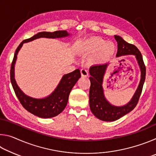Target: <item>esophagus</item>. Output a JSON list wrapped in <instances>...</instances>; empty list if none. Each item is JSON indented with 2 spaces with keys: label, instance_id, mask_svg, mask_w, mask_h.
<instances>
[{
  "label": "esophagus",
  "instance_id": "1",
  "mask_svg": "<svg viewBox=\"0 0 156 156\" xmlns=\"http://www.w3.org/2000/svg\"><path fill=\"white\" fill-rule=\"evenodd\" d=\"M80 73L82 77H87L88 76V72L87 70L85 69H82L80 70Z\"/></svg>",
  "mask_w": 156,
  "mask_h": 156
}]
</instances>
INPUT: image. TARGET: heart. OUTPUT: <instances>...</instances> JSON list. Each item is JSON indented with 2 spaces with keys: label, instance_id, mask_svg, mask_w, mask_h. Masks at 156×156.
<instances>
[{
  "label": "heart",
  "instance_id": "obj_1",
  "mask_svg": "<svg viewBox=\"0 0 156 156\" xmlns=\"http://www.w3.org/2000/svg\"><path fill=\"white\" fill-rule=\"evenodd\" d=\"M79 51L85 56H94L96 62L103 63L113 57L115 51V44L100 37H92L81 42Z\"/></svg>",
  "mask_w": 156,
  "mask_h": 156
}]
</instances>
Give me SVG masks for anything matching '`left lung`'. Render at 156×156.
<instances>
[{
	"label": "left lung",
	"instance_id": "8db88e82",
	"mask_svg": "<svg viewBox=\"0 0 156 156\" xmlns=\"http://www.w3.org/2000/svg\"><path fill=\"white\" fill-rule=\"evenodd\" d=\"M114 37L118 43L116 57L134 55L140 69L141 76L139 85L130 101L123 106H115L106 99L102 87L104 76L109 63L94 65L90 67L89 73L91 76L89 77V80L91 82V86L89 89V107L91 112L97 118L106 122H112L118 120L136 107L142 93L146 76V68L139 49L133 44L126 43L122 37L116 35Z\"/></svg>",
	"mask_w": 156,
	"mask_h": 156
}]
</instances>
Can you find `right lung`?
Instances as JSON below:
<instances>
[{"mask_svg": "<svg viewBox=\"0 0 156 156\" xmlns=\"http://www.w3.org/2000/svg\"><path fill=\"white\" fill-rule=\"evenodd\" d=\"M67 31H56L54 32L42 31L30 38L26 39L21 43L16 50L14 59L10 70V80L16 95L21 105L32 114L41 118H50L60 114L67 106L69 96L73 86L81 77L80 70L77 69L73 72L65 74L60 80L59 84L52 93L43 98H35L26 95L18 86L15 80L14 67L17 59L18 51L23 44L31 42L40 38H60L69 36Z\"/></svg>", "mask_w": 156, "mask_h": 156, "instance_id": "add662e5", "label": "right lung"}]
</instances>
